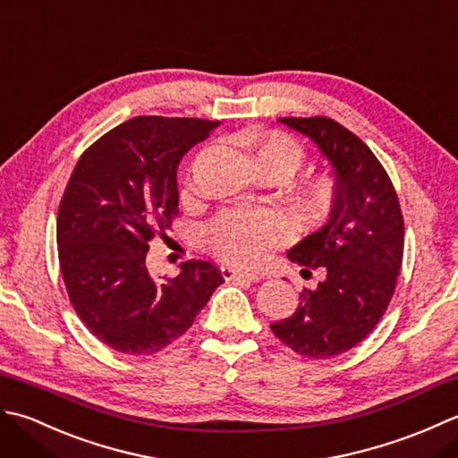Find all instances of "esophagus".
Instances as JSON below:
<instances>
[{"instance_id": "obj_1", "label": "esophagus", "mask_w": 458, "mask_h": 458, "mask_svg": "<svg viewBox=\"0 0 458 458\" xmlns=\"http://www.w3.org/2000/svg\"><path fill=\"white\" fill-rule=\"evenodd\" d=\"M221 275L225 281H249V283H255L259 281V276L255 273H249V270H241L235 267H221Z\"/></svg>"}]
</instances>
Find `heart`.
<instances>
[{"instance_id": "heart-1", "label": "heart", "mask_w": 458, "mask_h": 458, "mask_svg": "<svg viewBox=\"0 0 458 458\" xmlns=\"http://www.w3.org/2000/svg\"><path fill=\"white\" fill-rule=\"evenodd\" d=\"M263 175L286 177L304 160V150L283 132H245L239 138ZM302 208L318 216L332 205L334 183L328 177L306 182L298 191ZM291 235V223L276 209H231L213 217L203 229V242L213 255L235 265H255L270 247Z\"/></svg>"}]
</instances>
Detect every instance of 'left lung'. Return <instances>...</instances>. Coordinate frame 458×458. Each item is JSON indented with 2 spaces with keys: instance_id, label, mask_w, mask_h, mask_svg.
<instances>
[{
  "instance_id": "1",
  "label": "left lung",
  "mask_w": 458,
  "mask_h": 458,
  "mask_svg": "<svg viewBox=\"0 0 458 458\" xmlns=\"http://www.w3.org/2000/svg\"><path fill=\"white\" fill-rule=\"evenodd\" d=\"M310 138L334 167V199L324 225L288 249L302 275L322 281L301 293L296 312L270 324L306 358L352 350L376 328L394 296L403 259V216L384 165L361 140L332 118H278Z\"/></svg>"
}]
</instances>
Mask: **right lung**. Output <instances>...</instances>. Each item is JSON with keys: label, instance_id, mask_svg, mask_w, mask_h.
<instances>
[{"label": "right lung", "instance_id": "right-lung-1", "mask_svg": "<svg viewBox=\"0 0 458 458\" xmlns=\"http://www.w3.org/2000/svg\"><path fill=\"white\" fill-rule=\"evenodd\" d=\"M219 126L216 120L138 116L81 156L59 205L57 245L79 318L112 350L150 356L191 328L223 276L188 260L157 283L150 239L177 216V165Z\"/></svg>", "mask_w": 458, "mask_h": 458}]
</instances>
